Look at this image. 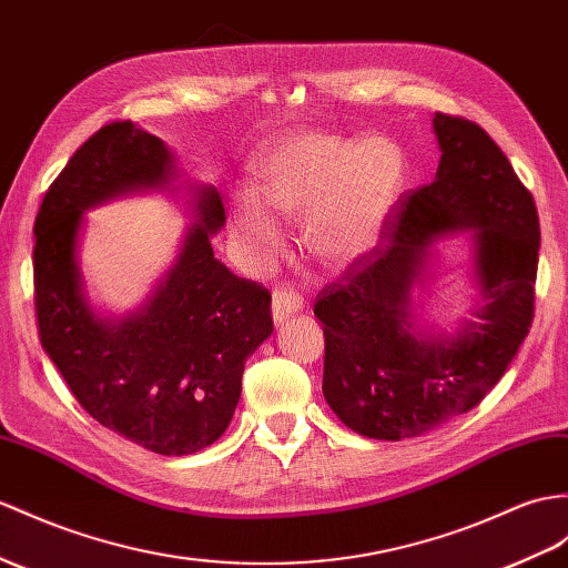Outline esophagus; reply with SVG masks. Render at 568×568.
I'll list each match as a JSON object with an SVG mask.
<instances>
[{"label":"esophagus","mask_w":568,"mask_h":568,"mask_svg":"<svg viewBox=\"0 0 568 568\" xmlns=\"http://www.w3.org/2000/svg\"><path fill=\"white\" fill-rule=\"evenodd\" d=\"M301 308H303V301L292 286H276L272 292V317L276 325L284 323L288 315H294Z\"/></svg>","instance_id":"34e87169"}]
</instances>
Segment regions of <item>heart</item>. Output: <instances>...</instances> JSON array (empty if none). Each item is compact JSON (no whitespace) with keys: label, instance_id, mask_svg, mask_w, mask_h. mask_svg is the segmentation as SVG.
I'll use <instances>...</instances> for the list:
<instances>
[{"label":"heart","instance_id":"obj_1","mask_svg":"<svg viewBox=\"0 0 568 568\" xmlns=\"http://www.w3.org/2000/svg\"><path fill=\"white\" fill-rule=\"evenodd\" d=\"M405 185V159L385 136L296 132L260 161L257 187L233 197L236 239L257 260L282 241L280 214L303 217V241L327 267H347L378 243Z\"/></svg>","mask_w":568,"mask_h":568}]
</instances>
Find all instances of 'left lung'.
<instances>
[{
  "mask_svg": "<svg viewBox=\"0 0 568 568\" xmlns=\"http://www.w3.org/2000/svg\"><path fill=\"white\" fill-rule=\"evenodd\" d=\"M440 161L434 183L412 192L388 247L358 257L317 294L325 335L323 395L352 432L399 440L477 407L535 315L539 219L535 200L479 124L434 115ZM474 231L475 318L455 336L423 335L413 288L427 245Z\"/></svg>",
  "mask_w": 568,
  "mask_h": 568,
  "instance_id": "obj_1",
  "label": "left lung"
}]
</instances>
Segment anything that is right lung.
Wrapping results in <instances>:
<instances>
[{
    "label": "right lung",
    "mask_w": 568,
    "mask_h": 568,
    "mask_svg": "<svg viewBox=\"0 0 568 568\" xmlns=\"http://www.w3.org/2000/svg\"><path fill=\"white\" fill-rule=\"evenodd\" d=\"M173 180L171 149L132 120H115L74 151L33 229L40 344L95 422L159 455L202 450L226 432L245 358L274 327L267 288L214 257L212 233L226 212L210 185H187L195 224L142 306L120 321L91 308L77 260L84 212L130 192L169 190Z\"/></svg>",
    "instance_id": "right-lung-1"
}]
</instances>
